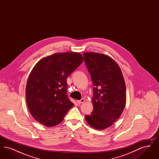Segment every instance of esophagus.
<instances>
[{
  "label": "esophagus",
  "mask_w": 159,
  "mask_h": 159,
  "mask_svg": "<svg viewBox=\"0 0 159 159\" xmlns=\"http://www.w3.org/2000/svg\"><path fill=\"white\" fill-rule=\"evenodd\" d=\"M77 103H78L79 104H80L83 103V102H84V99H81L80 100H77Z\"/></svg>",
  "instance_id": "1"
}]
</instances>
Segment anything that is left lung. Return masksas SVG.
<instances>
[{"instance_id":"8db88e82","label":"left lung","mask_w":159,"mask_h":159,"mask_svg":"<svg viewBox=\"0 0 159 159\" xmlns=\"http://www.w3.org/2000/svg\"><path fill=\"white\" fill-rule=\"evenodd\" d=\"M83 55L94 86L93 111L85 119L91 127L102 130L111 126L122 113L126 102V84L120 68L111 57L96 52Z\"/></svg>"}]
</instances>
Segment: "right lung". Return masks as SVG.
<instances>
[{
    "mask_svg": "<svg viewBox=\"0 0 159 159\" xmlns=\"http://www.w3.org/2000/svg\"><path fill=\"white\" fill-rule=\"evenodd\" d=\"M83 61L80 53H54L43 58L31 71L26 101L34 119L46 126L60 124L74 106L67 95V78Z\"/></svg>",
    "mask_w": 159,
    "mask_h": 159,
    "instance_id": "right-lung-1",
    "label": "right lung"
}]
</instances>
